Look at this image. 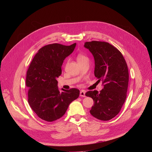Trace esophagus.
I'll return each instance as SVG.
<instances>
[{
  "label": "esophagus",
  "instance_id": "esophagus-1",
  "mask_svg": "<svg viewBox=\"0 0 152 152\" xmlns=\"http://www.w3.org/2000/svg\"><path fill=\"white\" fill-rule=\"evenodd\" d=\"M85 90H81L80 91V97H85Z\"/></svg>",
  "mask_w": 152,
  "mask_h": 152
}]
</instances>
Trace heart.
<instances>
[{
  "label": "heart",
  "mask_w": 152,
  "mask_h": 152,
  "mask_svg": "<svg viewBox=\"0 0 152 152\" xmlns=\"http://www.w3.org/2000/svg\"><path fill=\"white\" fill-rule=\"evenodd\" d=\"M77 62L79 63V62H83V61H86V60H88V59L85 55H84L83 54H81V53H79L77 55Z\"/></svg>",
  "instance_id": "obj_1"
}]
</instances>
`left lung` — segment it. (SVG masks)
<instances>
[{
  "instance_id": "1",
  "label": "left lung",
  "mask_w": 152,
  "mask_h": 152,
  "mask_svg": "<svg viewBox=\"0 0 152 152\" xmlns=\"http://www.w3.org/2000/svg\"><path fill=\"white\" fill-rule=\"evenodd\" d=\"M84 47L93 55L94 75L103 83L100 93L94 90L85 94L94 102L90 114L99 120H110L119 113L126 99L129 83L126 62L121 53L107 42H85Z\"/></svg>"
}]
</instances>
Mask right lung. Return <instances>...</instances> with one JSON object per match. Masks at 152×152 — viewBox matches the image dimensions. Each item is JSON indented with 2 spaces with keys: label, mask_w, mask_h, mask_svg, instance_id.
Listing matches in <instances>:
<instances>
[{
  "label": "right lung",
  "mask_w": 152,
  "mask_h": 152,
  "mask_svg": "<svg viewBox=\"0 0 152 152\" xmlns=\"http://www.w3.org/2000/svg\"><path fill=\"white\" fill-rule=\"evenodd\" d=\"M76 43L64 46L58 43L41 48L33 58L26 74L28 103L41 119L51 122L62 117L69 104L79 96V90L58 87L64 60L74 50Z\"/></svg>",
  "instance_id": "add662e5"
}]
</instances>
